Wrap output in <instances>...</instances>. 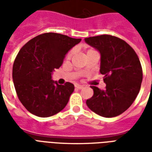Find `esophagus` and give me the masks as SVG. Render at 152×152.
I'll return each instance as SVG.
<instances>
[{
    "mask_svg": "<svg viewBox=\"0 0 152 152\" xmlns=\"http://www.w3.org/2000/svg\"><path fill=\"white\" fill-rule=\"evenodd\" d=\"M75 88H76V89H80L83 88V86H81V85H79V84H76V85H75Z\"/></svg>",
    "mask_w": 152,
    "mask_h": 152,
    "instance_id": "obj_1",
    "label": "esophagus"
}]
</instances>
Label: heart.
<instances>
[{
  "label": "heart",
  "mask_w": 152,
  "mask_h": 152,
  "mask_svg": "<svg viewBox=\"0 0 152 152\" xmlns=\"http://www.w3.org/2000/svg\"><path fill=\"white\" fill-rule=\"evenodd\" d=\"M74 52H75V50H70L69 52L67 53V54H66V58L67 59H69V58H72V56L73 55V53H74Z\"/></svg>",
  "instance_id": "heart-1"
}]
</instances>
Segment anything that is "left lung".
<instances>
[{
  "mask_svg": "<svg viewBox=\"0 0 152 152\" xmlns=\"http://www.w3.org/2000/svg\"><path fill=\"white\" fill-rule=\"evenodd\" d=\"M101 53L100 72L106 89L91 86L94 95L86 101L91 111L103 117H115L125 112L139 93L142 69L137 53L122 39L101 35L85 39Z\"/></svg>",
  "mask_w": 152,
  "mask_h": 152,
  "instance_id": "left-lung-1",
  "label": "left lung"
}]
</instances>
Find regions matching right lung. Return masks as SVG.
Masks as SVG:
<instances>
[{
	"instance_id": "add662e5",
	"label": "right lung",
	"mask_w": 152,
	"mask_h": 152,
	"mask_svg": "<svg viewBox=\"0 0 152 152\" xmlns=\"http://www.w3.org/2000/svg\"><path fill=\"white\" fill-rule=\"evenodd\" d=\"M80 40L47 32L32 38L19 50L13 65V81L19 101L31 114L49 117L66 107L74 85H58L51 80V74Z\"/></svg>"
}]
</instances>
